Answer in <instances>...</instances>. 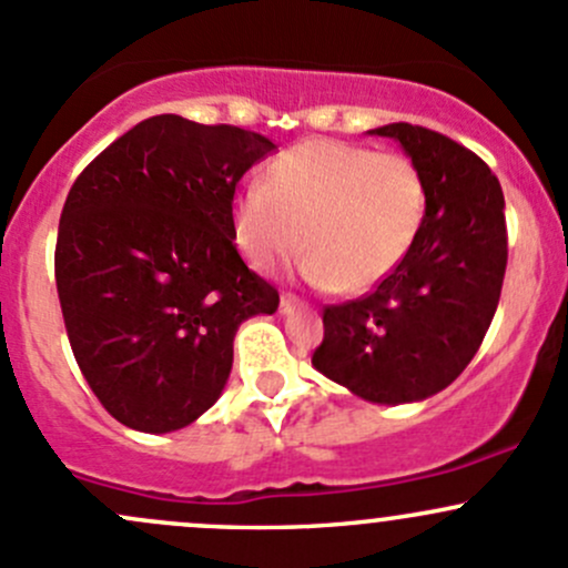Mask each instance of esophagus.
Instances as JSON below:
<instances>
[{
	"mask_svg": "<svg viewBox=\"0 0 568 568\" xmlns=\"http://www.w3.org/2000/svg\"><path fill=\"white\" fill-rule=\"evenodd\" d=\"M300 307H302V302L296 300V296H291V294L280 296V313H283V315H291L294 310H300Z\"/></svg>",
	"mask_w": 568,
	"mask_h": 568,
	"instance_id": "1",
	"label": "esophagus"
}]
</instances>
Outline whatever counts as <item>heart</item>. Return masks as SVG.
Segmentation results:
<instances>
[{
	"label": "heart",
	"mask_w": 568,
	"mask_h": 568,
	"mask_svg": "<svg viewBox=\"0 0 568 568\" xmlns=\"http://www.w3.org/2000/svg\"><path fill=\"white\" fill-rule=\"evenodd\" d=\"M425 214V176L405 154L315 139L272 160L264 184L239 190L231 231L255 272H274L302 244L310 283L364 294L403 264Z\"/></svg>",
	"instance_id": "1"
}]
</instances>
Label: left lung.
Returning <instances> with one entry per match:
<instances>
[{
    "instance_id": "1",
    "label": "left lung",
    "mask_w": 568,
    "mask_h": 568,
    "mask_svg": "<svg viewBox=\"0 0 568 568\" xmlns=\"http://www.w3.org/2000/svg\"><path fill=\"white\" fill-rule=\"evenodd\" d=\"M367 133L397 141L422 171L425 225L373 294L324 310L313 367L367 403H419L468 367L498 307L504 190L485 160L419 124L394 122Z\"/></svg>"
}]
</instances>
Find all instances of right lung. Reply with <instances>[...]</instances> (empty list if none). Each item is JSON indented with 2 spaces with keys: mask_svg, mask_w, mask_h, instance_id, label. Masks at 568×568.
Listing matches in <instances>:
<instances>
[{
  "mask_svg": "<svg viewBox=\"0 0 568 568\" xmlns=\"http://www.w3.org/2000/svg\"><path fill=\"white\" fill-rule=\"evenodd\" d=\"M274 143L163 113L100 152L64 201L57 291L70 348L103 408L139 433L206 414L236 329L280 296L231 231L236 182Z\"/></svg>",
  "mask_w": 568,
  "mask_h": 568,
  "instance_id": "add662e5",
  "label": "right lung"
}]
</instances>
